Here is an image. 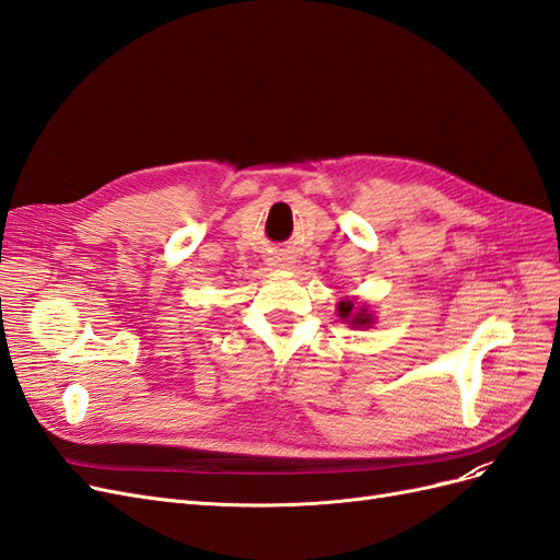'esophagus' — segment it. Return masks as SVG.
<instances>
[{"label":"esophagus","instance_id":"1","mask_svg":"<svg viewBox=\"0 0 560 560\" xmlns=\"http://www.w3.org/2000/svg\"><path fill=\"white\" fill-rule=\"evenodd\" d=\"M276 264H278L280 268H284V266H287V261H284V259H276Z\"/></svg>","mask_w":560,"mask_h":560}]
</instances>
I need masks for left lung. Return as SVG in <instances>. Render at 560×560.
Segmentation results:
<instances>
[{
	"label": "left lung",
	"instance_id": "8db88e82",
	"mask_svg": "<svg viewBox=\"0 0 560 560\" xmlns=\"http://www.w3.org/2000/svg\"><path fill=\"white\" fill-rule=\"evenodd\" d=\"M336 308H338V317L348 322L350 327L369 329L371 325H374V313H369L366 306H358V303L350 301V299H343Z\"/></svg>",
	"mask_w": 560,
	"mask_h": 560
}]
</instances>
